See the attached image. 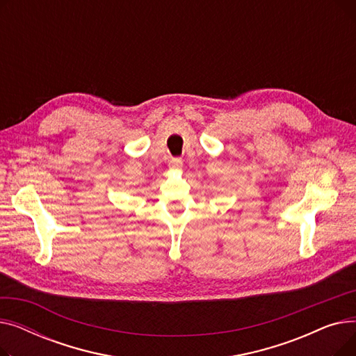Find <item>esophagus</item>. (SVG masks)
<instances>
[{
  "instance_id": "esophagus-1",
  "label": "esophagus",
  "mask_w": 356,
  "mask_h": 356,
  "mask_svg": "<svg viewBox=\"0 0 356 356\" xmlns=\"http://www.w3.org/2000/svg\"><path fill=\"white\" fill-rule=\"evenodd\" d=\"M168 165H170L172 168H175V170H179V168H181L183 165V161L181 159H170V161H168Z\"/></svg>"
}]
</instances>
